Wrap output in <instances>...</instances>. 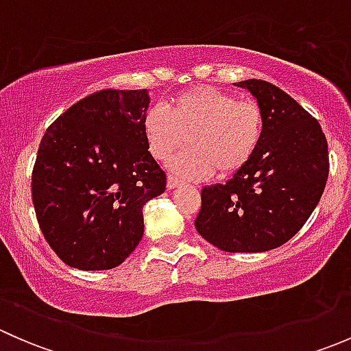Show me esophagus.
<instances>
[{
  "label": "esophagus",
  "mask_w": 351,
  "mask_h": 351,
  "mask_svg": "<svg viewBox=\"0 0 351 351\" xmlns=\"http://www.w3.org/2000/svg\"><path fill=\"white\" fill-rule=\"evenodd\" d=\"M183 182H180L178 178H175V176H168V189L173 190V189H178V186H182Z\"/></svg>",
  "instance_id": "34e87169"
}]
</instances>
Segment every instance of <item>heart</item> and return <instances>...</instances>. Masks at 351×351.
<instances>
[{"label": "heart", "mask_w": 351, "mask_h": 351, "mask_svg": "<svg viewBox=\"0 0 351 351\" xmlns=\"http://www.w3.org/2000/svg\"><path fill=\"white\" fill-rule=\"evenodd\" d=\"M147 151L158 161L189 144L192 147L173 161V171L186 178H221L246 168L256 154L265 132V115L251 98L214 86H193L169 100L168 107H153L143 117Z\"/></svg>", "instance_id": "heart-1"}]
</instances>
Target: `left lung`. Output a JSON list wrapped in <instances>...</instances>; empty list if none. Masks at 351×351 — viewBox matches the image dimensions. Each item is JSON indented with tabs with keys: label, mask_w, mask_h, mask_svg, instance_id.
Here are the masks:
<instances>
[{
	"label": "left lung",
	"mask_w": 351,
	"mask_h": 351,
	"mask_svg": "<svg viewBox=\"0 0 351 351\" xmlns=\"http://www.w3.org/2000/svg\"><path fill=\"white\" fill-rule=\"evenodd\" d=\"M260 104L265 132L250 165L202 189L198 234L228 253L274 250L300 231L326 186L328 141L319 122L263 80L239 81Z\"/></svg>",
	"instance_id": "1"
}]
</instances>
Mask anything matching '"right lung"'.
Listing matches in <instances>:
<instances>
[{"label":"right lung","mask_w":351,"mask_h":351,"mask_svg":"<svg viewBox=\"0 0 351 351\" xmlns=\"http://www.w3.org/2000/svg\"><path fill=\"white\" fill-rule=\"evenodd\" d=\"M146 90H101L49 125L32 171V202L45 241L66 265L110 270L144 234L143 207L166 175L147 151Z\"/></svg>","instance_id":"right-lung-1"}]
</instances>
